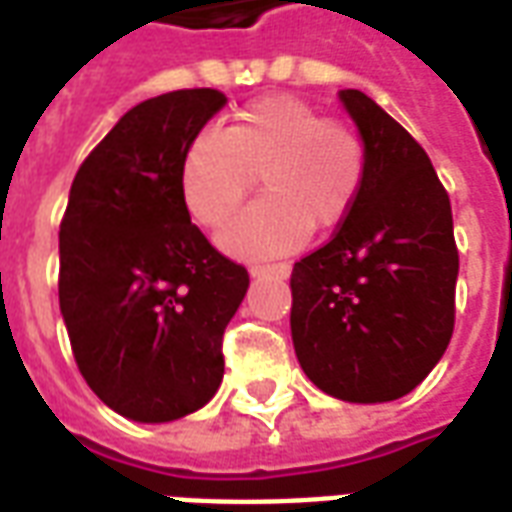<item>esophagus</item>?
<instances>
[{"instance_id": "obj_1", "label": "esophagus", "mask_w": 512, "mask_h": 512, "mask_svg": "<svg viewBox=\"0 0 512 512\" xmlns=\"http://www.w3.org/2000/svg\"><path fill=\"white\" fill-rule=\"evenodd\" d=\"M249 274L255 279L260 277H277V279H288L290 277V266L288 263H277V266H252Z\"/></svg>"}]
</instances>
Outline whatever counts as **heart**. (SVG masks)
<instances>
[{"instance_id":"b5f03b06","label":"heart","mask_w":512,"mask_h":512,"mask_svg":"<svg viewBox=\"0 0 512 512\" xmlns=\"http://www.w3.org/2000/svg\"><path fill=\"white\" fill-rule=\"evenodd\" d=\"M257 175L266 197L219 233V246L238 260L290 255L307 244L312 227L343 224L365 186V142L296 95L257 98L222 131H202L186 147L180 194L191 219L222 227Z\"/></svg>"}]
</instances>
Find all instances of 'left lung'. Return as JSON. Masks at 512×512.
I'll return each mask as SVG.
<instances>
[{
	"label": "left lung",
	"mask_w": 512,
	"mask_h": 512,
	"mask_svg": "<svg viewBox=\"0 0 512 512\" xmlns=\"http://www.w3.org/2000/svg\"><path fill=\"white\" fill-rule=\"evenodd\" d=\"M340 104L367 150V178L334 238L290 274V334L326 395L389 403L425 381L455 326L452 208L428 153L359 90Z\"/></svg>",
	"instance_id": "obj_1"
}]
</instances>
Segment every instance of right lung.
Wrapping results in <instances>:
<instances>
[{
    "label": "right lung",
    "instance_id": "add662e5",
    "mask_svg": "<svg viewBox=\"0 0 512 512\" xmlns=\"http://www.w3.org/2000/svg\"><path fill=\"white\" fill-rule=\"evenodd\" d=\"M227 98L175 90L120 117L73 178L60 224V312L84 381L134 422H172L222 384L244 266L191 224L180 164Z\"/></svg>",
    "mask_w": 512,
    "mask_h": 512
}]
</instances>
